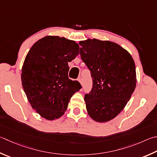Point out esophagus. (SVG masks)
I'll use <instances>...</instances> for the list:
<instances>
[{
	"mask_svg": "<svg viewBox=\"0 0 157 157\" xmlns=\"http://www.w3.org/2000/svg\"><path fill=\"white\" fill-rule=\"evenodd\" d=\"M78 80L79 82V83H80L82 85V79L81 78H79Z\"/></svg>",
	"mask_w": 157,
	"mask_h": 157,
	"instance_id": "34e87169",
	"label": "esophagus"
}]
</instances>
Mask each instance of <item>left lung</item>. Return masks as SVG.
<instances>
[{
	"label": "left lung",
	"instance_id": "obj_1",
	"mask_svg": "<svg viewBox=\"0 0 157 157\" xmlns=\"http://www.w3.org/2000/svg\"><path fill=\"white\" fill-rule=\"evenodd\" d=\"M79 44L93 81L91 90L84 95L87 112L98 122L110 121L124 109L135 89V62L115 42L88 39Z\"/></svg>",
	"mask_w": 157,
	"mask_h": 157
}]
</instances>
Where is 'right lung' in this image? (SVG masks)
Here are the masks:
<instances>
[{"label": "right lung", "mask_w": 157, "mask_h": 157, "mask_svg": "<svg viewBox=\"0 0 157 157\" xmlns=\"http://www.w3.org/2000/svg\"><path fill=\"white\" fill-rule=\"evenodd\" d=\"M78 54L75 41L50 36L39 40L28 52L22 69V84L31 106L42 117H60L71 97L82 88L78 81L68 77V62Z\"/></svg>", "instance_id": "1"}]
</instances>
